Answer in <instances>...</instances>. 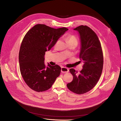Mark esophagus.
Wrapping results in <instances>:
<instances>
[{
    "label": "esophagus",
    "mask_w": 121,
    "mask_h": 121,
    "mask_svg": "<svg viewBox=\"0 0 121 121\" xmlns=\"http://www.w3.org/2000/svg\"><path fill=\"white\" fill-rule=\"evenodd\" d=\"M69 71V69L65 68V67H62L61 68V72L62 73H67Z\"/></svg>",
    "instance_id": "obj_1"
}]
</instances>
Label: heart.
<instances>
[{
  "mask_svg": "<svg viewBox=\"0 0 121 121\" xmlns=\"http://www.w3.org/2000/svg\"><path fill=\"white\" fill-rule=\"evenodd\" d=\"M67 40L68 41L69 43H75L77 45L78 44V39L76 38V37L73 35H69L67 38Z\"/></svg>",
  "mask_w": 121,
  "mask_h": 121,
  "instance_id": "1",
  "label": "heart"
}]
</instances>
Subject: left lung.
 I'll list each match as a JSON object with an SVG mask.
<instances>
[{"instance_id":"left-lung-1","label":"left lung","mask_w":121,"mask_h":121,"mask_svg":"<svg viewBox=\"0 0 121 121\" xmlns=\"http://www.w3.org/2000/svg\"><path fill=\"white\" fill-rule=\"evenodd\" d=\"M78 32L81 42L80 63L83 65L78 74L73 69L69 70L73 81L67 85L69 90L77 94L89 91L96 85L102 74L103 56L100 42L96 34L86 26H80L73 29Z\"/></svg>"}]
</instances>
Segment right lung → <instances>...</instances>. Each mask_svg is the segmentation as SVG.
I'll use <instances>...</instances> for the list:
<instances>
[{
    "label": "right lung",
    "mask_w": 121,
    "mask_h": 121,
    "mask_svg": "<svg viewBox=\"0 0 121 121\" xmlns=\"http://www.w3.org/2000/svg\"><path fill=\"white\" fill-rule=\"evenodd\" d=\"M69 29H54L38 24L30 29L22 42L19 54L21 74L31 89L40 92L52 87L61 72V68L44 63L45 52L55 45L57 40Z\"/></svg>",
    "instance_id": "obj_1"
}]
</instances>
